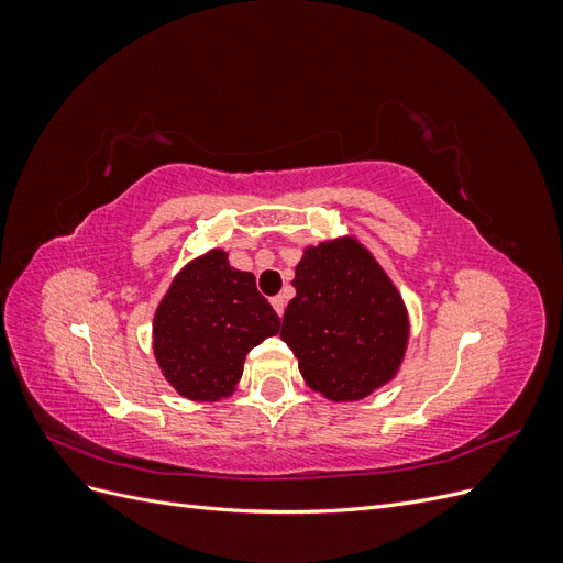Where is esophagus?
Segmentation results:
<instances>
[{"label": "esophagus", "mask_w": 563, "mask_h": 563, "mask_svg": "<svg viewBox=\"0 0 563 563\" xmlns=\"http://www.w3.org/2000/svg\"><path fill=\"white\" fill-rule=\"evenodd\" d=\"M269 302H272V308H275V312L282 317V314H284V308H286V296H282V294H279V296L272 298Z\"/></svg>", "instance_id": "34e87169"}]
</instances>
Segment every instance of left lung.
<instances>
[{"instance_id": "8db88e82", "label": "left lung", "mask_w": 563, "mask_h": 563, "mask_svg": "<svg viewBox=\"0 0 563 563\" xmlns=\"http://www.w3.org/2000/svg\"><path fill=\"white\" fill-rule=\"evenodd\" d=\"M296 298L282 340L305 383L331 401H356L395 378L408 314L378 261L352 236L308 246L296 265Z\"/></svg>"}]
</instances>
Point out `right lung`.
<instances>
[{
	"mask_svg": "<svg viewBox=\"0 0 563 563\" xmlns=\"http://www.w3.org/2000/svg\"><path fill=\"white\" fill-rule=\"evenodd\" d=\"M277 333L279 317L258 294L255 277L213 249L174 279L155 312L152 345L180 397L218 401L240 383L246 354Z\"/></svg>",
	"mask_w": 563,
	"mask_h": 563,
	"instance_id": "add662e5",
	"label": "right lung"
}]
</instances>
